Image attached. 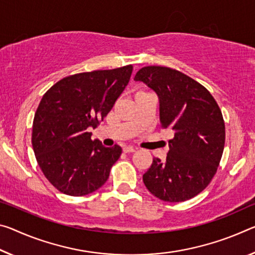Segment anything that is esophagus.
I'll return each instance as SVG.
<instances>
[{
	"mask_svg": "<svg viewBox=\"0 0 255 255\" xmlns=\"http://www.w3.org/2000/svg\"><path fill=\"white\" fill-rule=\"evenodd\" d=\"M136 149H137V148L132 147V146H124V147H123L124 153H132V152H136Z\"/></svg>",
	"mask_w": 255,
	"mask_h": 255,
	"instance_id": "1",
	"label": "esophagus"
}]
</instances>
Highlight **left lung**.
Instances as JSON below:
<instances>
[{"label": "left lung", "mask_w": 255, "mask_h": 255, "mask_svg": "<svg viewBox=\"0 0 255 255\" xmlns=\"http://www.w3.org/2000/svg\"><path fill=\"white\" fill-rule=\"evenodd\" d=\"M159 99L163 129L173 131L164 161L153 159L144 185L157 199L183 202L201 193L217 172L225 146V123L207 88L181 72L149 66L137 71Z\"/></svg>", "instance_id": "obj_1"}]
</instances>
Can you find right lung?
Instances as JSON below:
<instances>
[{
    "instance_id": "obj_1",
    "label": "right lung",
    "mask_w": 255,
    "mask_h": 255,
    "mask_svg": "<svg viewBox=\"0 0 255 255\" xmlns=\"http://www.w3.org/2000/svg\"><path fill=\"white\" fill-rule=\"evenodd\" d=\"M131 66L66 77L43 95L35 113L31 143L40 170L63 194L83 196L108 180L121 147L92 140L129 83Z\"/></svg>"
}]
</instances>
